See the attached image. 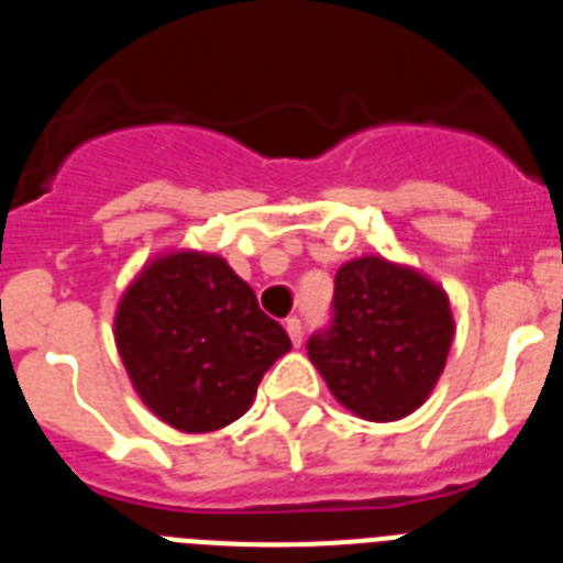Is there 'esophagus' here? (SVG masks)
I'll return each mask as SVG.
<instances>
[{
    "label": "esophagus",
    "instance_id": "esophagus-1",
    "mask_svg": "<svg viewBox=\"0 0 563 563\" xmlns=\"http://www.w3.org/2000/svg\"><path fill=\"white\" fill-rule=\"evenodd\" d=\"M287 335H290L292 346H301V341H305V327H301V321L298 318H287Z\"/></svg>",
    "mask_w": 563,
    "mask_h": 563
}]
</instances>
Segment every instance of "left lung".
Returning <instances> with one entry per match:
<instances>
[{
    "mask_svg": "<svg viewBox=\"0 0 563 563\" xmlns=\"http://www.w3.org/2000/svg\"><path fill=\"white\" fill-rule=\"evenodd\" d=\"M454 316L442 287L380 256L335 273L332 321L307 355L341 406L372 422L420 409L445 369Z\"/></svg>",
    "mask_w": 563,
    "mask_h": 563,
    "instance_id": "1",
    "label": "left lung"
}]
</instances>
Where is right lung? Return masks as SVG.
Masks as SVG:
<instances>
[{
  "label": "right lung",
  "instance_id": "1",
  "mask_svg": "<svg viewBox=\"0 0 563 563\" xmlns=\"http://www.w3.org/2000/svg\"><path fill=\"white\" fill-rule=\"evenodd\" d=\"M114 341L141 400L186 434L239 420L258 380L290 350L247 282L225 258L197 251L143 267L118 305Z\"/></svg>",
  "mask_w": 563,
  "mask_h": 563
}]
</instances>
